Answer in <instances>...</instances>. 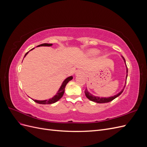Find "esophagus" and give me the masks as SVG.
Listing matches in <instances>:
<instances>
[{"label":"esophagus","mask_w":147,"mask_h":147,"mask_svg":"<svg viewBox=\"0 0 147 147\" xmlns=\"http://www.w3.org/2000/svg\"><path fill=\"white\" fill-rule=\"evenodd\" d=\"M76 74H84V73L82 70H77L76 72Z\"/></svg>","instance_id":"34e87169"}]
</instances>
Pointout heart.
<instances>
[{
    "label": "heart",
    "instance_id": "1",
    "mask_svg": "<svg viewBox=\"0 0 147 147\" xmlns=\"http://www.w3.org/2000/svg\"><path fill=\"white\" fill-rule=\"evenodd\" d=\"M99 53V51L97 49H91V50H88V51L87 52V55L88 56H95L96 55H97Z\"/></svg>",
    "mask_w": 147,
    "mask_h": 147
}]
</instances>
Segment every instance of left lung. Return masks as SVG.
Instances as JSON below:
<instances>
[{
	"label": "left lung",
	"mask_w": 147,
	"mask_h": 147,
	"mask_svg": "<svg viewBox=\"0 0 147 147\" xmlns=\"http://www.w3.org/2000/svg\"><path fill=\"white\" fill-rule=\"evenodd\" d=\"M123 59L124 60V63L126 64V61L125 59H124V58L123 57V56H122ZM127 72H128V70H127V65H126V73L127 74ZM127 74H126V80H127ZM126 82H125V85H124V88L123 90L120 91L119 93H118L117 94L113 96H111V97H99L98 96H95L94 95H92V94H91V93L90 92H88V90L86 88L85 91H84V93H85V95L86 96L87 98L88 99H90V100L92 101V102H97V103H107V102H111L112 100H113V99H115V98H117V97H118L120 94H121V93L123 92V90L124 88H125V86H126Z\"/></svg>",
	"instance_id": "left-lung-1"
}]
</instances>
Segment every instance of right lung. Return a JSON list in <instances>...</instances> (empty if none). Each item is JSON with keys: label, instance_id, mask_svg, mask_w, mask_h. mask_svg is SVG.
Masks as SVG:
<instances>
[{"label": "right lung", "instance_id": "add662e5", "mask_svg": "<svg viewBox=\"0 0 147 147\" xmlns=\"http://www.w3.org/2000/svg\"><path fill=\"white\" fill-rule=\"evenodd\" d=\"M52 45H53V44H51V43H43V44H41V45H38L37 47H43H43H50V46H52ZM33 49H34V48H32V50H32ZM28 53H29V51L26 53V55H24V57L28 55ZM72 79H73L72 76H70L67 78H65L64 80V81L63 82V83H62L61 86L60 88L59 89L58 91H57V93H56V94L53 96L52 98L48 99V100H34V99H32V100L34 102H37V103L40 104H53V103H55V102H56L57 101H58L61 98V97H63L64 93L65 88L66 84L68 83V82L69 81H70L71 80H72Z\"/></svg>", "mask_w": 147, "mask_h": 147}]
</instances>
